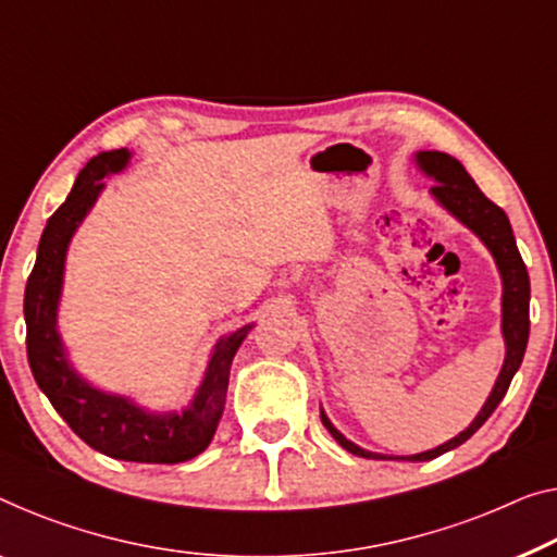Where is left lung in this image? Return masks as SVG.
Returning a JSON list of instances; mask_svg holds the SVG:
<instances>
[{"label": "left lung", "instance_id": "8db88e82", "mask_svg": "<svg viewBox=\"0 0 557 557\" xmlns=\"http://www.w3.org/2000/svg\"><path fill=\"white\" fill-rule=\"evenodd\" d=\"M420 170L430 174L437 185L430 187V193L437 199L440 205L445 207L453 218H458L465 227H470L475 235L483 239L487 250L495 257L497 270H500L503 277V337H505V362L500 375H497V383L493 387L491 397H487L483 410L478 412V418L470 422V428H465L460 435L447 440L435 450L418 453V455H405V458H393V460H410V462H425L433 460L437 455L447 450H455V447L462 445L465 440L478 433V428L491 418L497 405L508 393L510 380L516 375L522 355H525L528 347V335H530V277L525 270V262L518 252L516 237H512V227L508 214H505L500 207L491 202L480 187L472 182V177L465 172L462 164L455 160V157L445 152H418L414 154ZM322 425L330 430V435L337 440L339 445L345 447L347 453L360 455V458L370 460H383L385 455L362 450L355 443H350L339 430L327 420V414L320 410Z\"/></svg>", "mask_w": 557, "mask_h": 557}]
</instances>
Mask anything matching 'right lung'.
I'll return each mask as SVG.
<instances>
[{
  "label": "right lung",
  "mask_w": 557,
  "mask_h": 557,
  "mask_svg": "<svg viewBox=\"0 0 557 557\" xmlns=\"http://www.w3.org/2000/svg\"><path fill=\"white\" fill-rule=\"evenodd\" d=\"M129 157L127 149H112L92 157L79 172L70 197L47 220L35 270L24 289L27 358L41 393L89 447L114 460L174 465L193 460L214 437L225 410L232 358L252 325L230 332L214 345L202 385L189 408L182 412L157 414L143 410L127 397L97 389L77 375V370L66 360L62 337L57 332L66 247L74 230L102 193L107 174L127 168Z\"/></svg>",
  "instance_id": "add662e5"
}]
</instances>
